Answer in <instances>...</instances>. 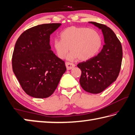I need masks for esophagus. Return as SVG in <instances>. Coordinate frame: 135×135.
I'll use <instances>...</instances> for the list:
<instances>
[{
    "mask_svg": "<svg viewBox=\"0 0 135 135\" xmlns=\"http://www.w3.org/2000/svg\"><path fill=\"white\" fill-rule=\"evenodd\" d=\"M65 65H66V67H67V69L68 70L72 69V68H73L75 67V65L74 64L70 63V62H65Z\"/></svg>",
    "mask_w": 135,
    "mask_h": 135,
    "instance_id": "34e87169",
    "label": "esophagus"
}]
</instances>
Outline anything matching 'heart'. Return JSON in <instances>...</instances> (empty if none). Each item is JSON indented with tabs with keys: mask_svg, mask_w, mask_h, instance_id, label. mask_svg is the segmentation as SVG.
I'll return each mask as SVG.
<instances>
[{
	"mask_svg": "<svg viewBox=\"0 0 135 135\" xmlns=\"http://www.w3.org/2000/svg\"><path fill=\"white\" fill-rule=\"evenodd\" d=\"M61 39L54 40V47L59 58L64 59L68 52V59L78 58L84 61L90 59L99 51L102 44L100 34L88 27L71 26L65 28L60 33Z\"/></svg>",
	"mask_w": 135,
	"mask_h": 135,
	"instance_id": "b5f03b06",
	"label": "heart"
}]
</instances>
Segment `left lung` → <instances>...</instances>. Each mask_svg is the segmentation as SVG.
<instances>
[{
	"instance_id": "1",
	"label": "left lung",
	"mask_w": 135,
	"mask_h": 135,
	"mask_svg": "<svg viewBox=\"0 0 135 135\" xmlns=\"http://www.w3.org/2000/svg\"><path fill=\"white\" fill-rule=\"evenodd\" d=\"M89 22L101 29L105 45L97 56L77 64L81 71L80 84L86 92L99 93L118 76L123 58L122 46L110 28L95 22Z\"/></svg>"
}]
</instances>
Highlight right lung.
Instances as JSON below:
<instances>
[{
	"instance_id": "add662e5",
	"label": "right lung",
	"mask_w": 135,
	"mask_h": 135,
	"mask_svg": "<svg viewBox=\"0 0 135 135\" xmlns=\"http://www.w3.org/2000/svg\"><path fill=\"white\" fill-rule=\"evenodd\" d=\"M60 23L38 25L22 33L13 50L12 70L27 95L46 98L52 95L65 72V62L51 50L50 36Z\"/></svg>"
}]
</instances>
